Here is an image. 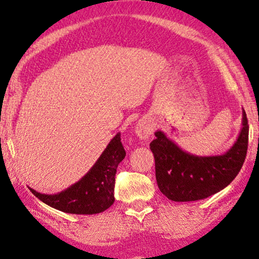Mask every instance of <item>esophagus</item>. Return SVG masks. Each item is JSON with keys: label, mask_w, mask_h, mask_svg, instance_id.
<instances>
[{"label": "esophagus", "mask_w": 259, "mask_h": 259, "mask_svg": "<svg viewBox=\"0 0 259 259\" xmlns=\"http://www.w3.org/2000/svg\"><path fill=\"white\" fill-rule=\"evenodd\" d=\"M152 131H153V123L150 120L143 119L137 123L136 126V136L139 138L140 140H148L150 139Z\"/></svg>", "instance_id": "34e87169"}]
</instances>
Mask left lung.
Here are the masks:
<instances>
[{"mask_svg":"<svg viewBox=\"0 0 259 259\" xmlns=\"http://www.w3.org/2000/svg\"><path fill=\"white\" fill-rule=\"evenodd\" d=\"M150 148L155 160V178L161 193L173 201L205 199L225 189L244 164L249 141V125L243 109L242 128L225 153L196 155L180 148L157 131Z\"/></svg>","mask_w":259,"mask_h":259,"instance_id":"left-lung-1","label":"left lung"}]
</instances>
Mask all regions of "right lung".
<instances>
[{
  "instance_id": "obj_1",
  "label": "right lung",
  "mask_w": 259,
  "mask_h": 259,
  "mask_svg": "<svg viewBox=\"0 0 259 259\" xmlns=\"http://www.w3.org/2000/svg\"><path fill=\"white\" fill-rule=\"evenodd\" d=\"M125 155L120 133H116L95 164L79 182L55 194L40 193L31 187L28 189L45 204L66 213H100L114 203L116 168Z\"/></svg>"
}]
</instances>
